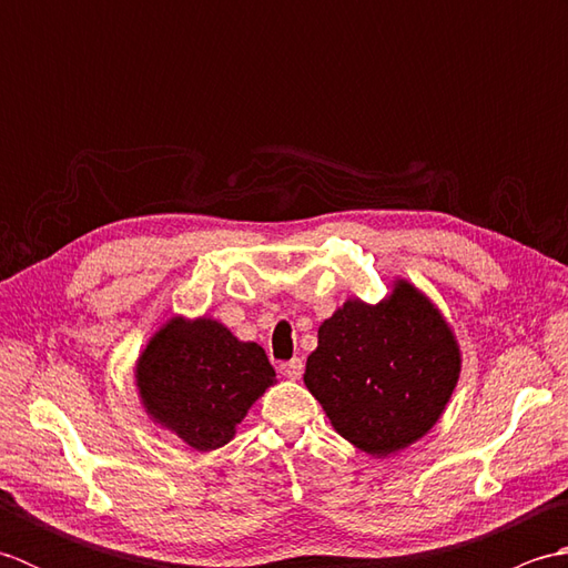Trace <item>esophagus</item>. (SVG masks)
I'll use <instances>...</instances> for the list:
<instances>
[{"label": "esophagus", "mask_w": 568, "mask_h": 568, "mask_svg": "<svg viewBox=\"0 0 568 568\" xmlns=\"http://www.w3.org/2000/svg\"><path fill=\"white\" fill-rule=\"evenodd\" d=\"M303 368H305L303 358H293V361H285V364H281V373L291 381H297L300 376H303Z\"/></svg>", "instance_id": "34e87169"}]
</instances>
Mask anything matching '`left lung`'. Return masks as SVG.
Masks as SVG:
<instances>
[{"instance_id": "8db88e82", "label": "left lung", "mask_w": 568, "mask_h": 568, "mask_svg": "<svg viewBox=\"0 0 568 568\" xmlns=\"http://www.w3.org/2000/svg\"><path fill=\"white\" fill-rule=\"evenodd\" d=\"M462 373V348L432 300L397 277L378 305L346 300L320 324L305 385L332 427L376 458L437 425Z\"/></svg>"}]
</instances>
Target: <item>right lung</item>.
<instances>
[{
	"instance_id": "right-lung-1",
	"label": "right lung",
	"mask_w": 568,
	"mask_h": 568,
	"mask_svg": "<svg viewBox=\"0 0 568 568\" xmlns=\"http://www.w3.org/2000/svg\"><path fill=\"white\" fill-rule=\"evenodd\" d=\"M136 388L155 425L197 452L234 439L251 405L275 383L256 342H239L212 317H171L143 348Z\"/></svg>"
}]
</instances>
